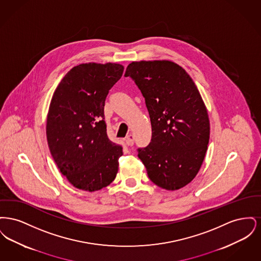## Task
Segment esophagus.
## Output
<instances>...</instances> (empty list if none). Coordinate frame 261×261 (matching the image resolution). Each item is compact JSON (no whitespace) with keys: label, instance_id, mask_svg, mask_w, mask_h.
I'll return each mask as SVG.
<instances>
[{"label":"esophagus","instance_id":"1","mask_svg":"<svg viewBox=\"0 0 261 261\" xmlns=\"http://www.w3.org/2000/svg\"><path fill=\"white\" fill-rule=\"evenodd\" d=\"M126 143L130 147H132L134 145V136L132 134H129L128 136L126 137Z\"/></svg>","mask_w":261,"mask_h":261}]
</instances>
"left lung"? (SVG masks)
I'll return each instance as SVG.
<instances>
[{"instance_id":"8db88e82","label":"left lung","mask_w":261,"mask_h":261,"mask_svg":"<svg viewBox=\"0 0 261 261\" xmlns=\"http://www.w3.org/2000/svg\"><path fill=\"white\" fill-rule=\"evenodd\" d=\"M145 98L151 139L138 156L150 181L178 190L199 172L210 141L206 108L193 79L169 61L134 62L125 71Z\"/></svg>"}]
</instances>
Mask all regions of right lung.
Instances as JSON below:
<instances>
[{
    "label": "right lung",
    "instance_id": "right-lung-1",
    "mask_svg": "<svg viewBox=\"0 0 261 261\" xmlns=\"http://www.w3.org/2000/svg\"><path fill=\"white\" fill-rule=\"evenodd\" d=\"M124 67L118 63H83L63 77L50 101L47 140L60 171L77 189L109 186L118 171L122 147L107 133L105 101Z\"/></svg>",
    "mask_w": 261,
    "mask_h": 261
}]
</instances>
